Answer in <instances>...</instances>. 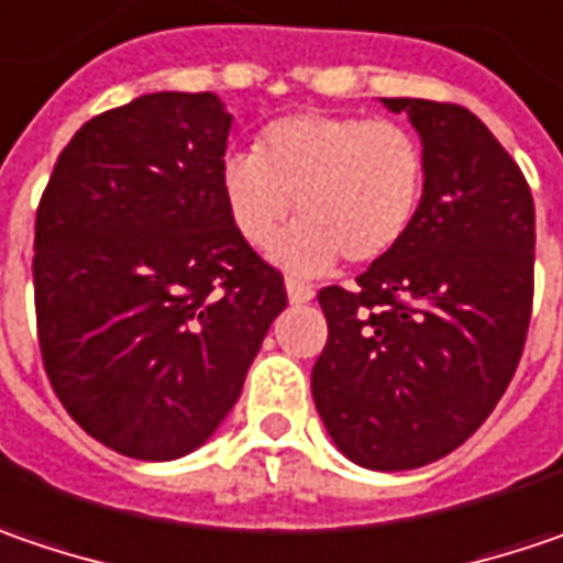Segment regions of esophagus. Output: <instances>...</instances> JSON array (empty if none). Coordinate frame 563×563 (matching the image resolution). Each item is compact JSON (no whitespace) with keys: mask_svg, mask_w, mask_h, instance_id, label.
I'll list each match as a JSON object with an SVG mask.
<instances>
[{"mask_svg":"<svg viewBox=\"0 0 563 563\" xmlns=\"http://www.w3.org/2000/svg\"><path fill=\"white\" fill-rule=\"evenodd\" d=\"M286 296H289V302H296V306H299V302H309V299H312L314 289L309 286V283H299L289 277V280H286Z\"/></svg>","mask_w":563,"mask_h":563,"instance_id":"obj_1","label":"esophagus"}]
</instances>
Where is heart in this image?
I'll use <instances>...</instances> for the list:
<instances>
[{
	"instance_id": "heart-1",
	"label": "heart",
	"mask_w": 563,
	"mask_h": 563,
	"mask_svg": "<svg viewBox=\"0 0 563 563\" xmlns=\"http://www.w3.org/2000/svg\"><path fill=\"white\" fill-rule=\"evenodd\" d=\"M427 187L420 140L395 120L289 114L264 126L254 152L222 162V200L235 232L264 249L286 216L302 219L274 245L286 271L318 274L338 261L376 264L411 235Z\"/></svg>"
}]
</instances>
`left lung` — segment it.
Wrapping results in <instances>:
<instances>
[{"mask_svg": "<svg viewBox=\"0 0 563 563\" xmlns=\"http://www.w3.org/2000/svg\"><path fill=\"white\" fill-rule=\"evenodd\" d=\"M411 117L427 187L411 235L353 289L318 292L328 344L312 398L363 468L405 472L459 449L507 391L536 289V203L519 165L462 104L385 98Z\"/></svg>", "mask_w": 563, "mask_h": 563, "instance_id": "8db88e82", "label": "left lung"}]
</instances>
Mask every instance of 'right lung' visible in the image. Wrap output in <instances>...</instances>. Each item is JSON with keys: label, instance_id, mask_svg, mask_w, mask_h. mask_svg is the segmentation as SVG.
Returning a JSON list of instances; mask_svg holds the SVG:
<instances>
[{"label": "right lung", "instance_id": "right-lung-1", "mask_svg": "<svg viewBox=\"0 0 563 563\" xmlns=\"http://www.w3.org/2000/svg\"><path fill=\"white\" fill-rule=\"evenodd\" d=\"M232 117L210 91H155L91 117L34 222L37 344L88 437L165 462L213 437L286 309L283 274L222 200Z\"/></svg>", "mask_w": 563, "mask_h": 563}]
</instances>
